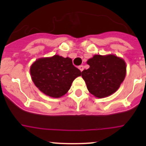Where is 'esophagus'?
Here are the masks:
<instances>
[{"instance_id": "1", "label": "esophagus", "mask_w": 146, "mask_h": 146, "mask_svg": "<svg viewBox=\"0 0 146 146\" xmlns=\"http://www.w3.org/2000/svg\"><path fill=\"white\" fill-rule=\"evenodd\" d=\"M78 68L80 69V71L82 72V70H84V67H83V66H82V65H81V66H78Z\"/></svg>"}]
</instances>
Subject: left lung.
I'll return each mask as SVG.
<instances>
[{"label": "left lung", "instance_id": "left-lung-1", "mask_svg": "<svg viewBox=\"0 0 146 146\" xmlns=\"http://www.w3.org/2000/svg\"><path fill=\"white\" fill-rule=\"evenodd\" d=\"M90 68L82 71L88 91L98 98L115 92L126 76V63L117 56L95 55L88 59Z\"/></svg>", "mask_w": 146, "mask_h": 146}]
</instances>
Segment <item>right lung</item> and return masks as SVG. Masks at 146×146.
I'll return each instance as SVG.
<instances>
[{
    "instance_id": "add662e5",
    "label": "right lung",
    "mask_w": 146,
    "mask_h": 146,
    "mask_svg": "<svg viewBox=\"0 0 146 146\" xmlns=\"http://www.w3.org/2000/svg\"><path fill=\"white\" fill-rule=\"evenodd\" d=\"M32 81L43 93L61 98L67 93L73 80L81 71L73 65L71 58L54 55L36 60L30 67Z\"/></svg>"
}]
</instances>
